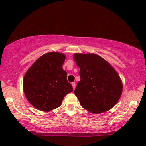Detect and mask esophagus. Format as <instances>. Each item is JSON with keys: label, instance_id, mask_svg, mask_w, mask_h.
I'll return each mask as SVG.
<instances>
[{"label": "esophagus", "instance_id": "34e87169", "mask_svg": "<svg viewBox=\"0 0 146 146\" xmlns=\"http://www.w3.org/2000/svg\"><path fill=\"white\" fill-rule=\"evenodd\" d=\"M71 84H72V86H73V90H74L75 88V86H76V84H75V82H73Z\"/></svg>", "mask_w": 146, "mask_h": 146}]
</instances>
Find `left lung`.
<instances>
[{
    "label": "left lung",
    "mask_w": 146,
    "mask_h": 146,
    "mask_svg": "<svg viewBox=\"0 0 146 146\" xmlns=\"http://www.w3.org/2000/svg\"><path fill=\"white\" fill-rule=\"evenodd\" d=\"M73 58L80 69V81L74 93L82 106L93 114L111 109L123 90L117 72L108 62L94 53H77Z\"/></svg>",
    "instance_id": "1"
}]
</instances>
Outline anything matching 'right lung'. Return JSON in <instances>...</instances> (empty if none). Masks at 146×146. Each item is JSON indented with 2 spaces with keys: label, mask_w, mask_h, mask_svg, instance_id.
<instances>
[{
  "label": "right lung",
  "mask_w": 146,
  "mask_h": 146,
  "mask_svg": "<svg viewBox=\"0 0 146 146\" xmlns=\"http://www.w3.org/2000/svg\"><path fill=\"white\" fill-rule=\"evenodd\" d=\"M66 56L49 52L40 57L27 70L23 78L27 100L36 109L49 112L62 104L64 98L73 91L62 65Z\"/></svg>",
  "instance_id": "1"
}]
</instances>
